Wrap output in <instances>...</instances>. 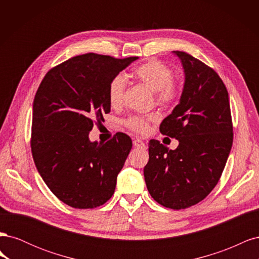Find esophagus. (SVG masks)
<instances>
[{
	"mask_svg": "<svg viewBox=\"0 0 259 259\" xmlns=\"http://www.w3.org/2000/svg\"><path fill=\"white\" fill-rule=\"evenodd\" d=\"M133 145H134L137 148H145L146 147L145 143L143 142V140H140V139H134V140H133Z\"/></svg>",
	"mask_w": 259,
	"mask_h": 259,
	"instance_id": "34e87169",
	"label": "esophagus"
}]
</instances>
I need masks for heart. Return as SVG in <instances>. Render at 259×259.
Returning a JSON list of instances; mask_svg holds the SVG:
<instances>
[{
  "label": "heart",
  "instance_id": "b5f03b06",
  "mask_svg": "<svg viewBox=\"0 0 259 259\" xmlns=\"http://www.w3.org/2000/svg\"><path fill=\"white\" fill-rule=\"evenodd\" d=\"M134 76L147 85L155 93L158 104L163 107L174 106L180 97L179 85L173 80V70L163 62L150 59L135 68ZM126 77L123 74H116L112 77L108 88V100L112 108L122 106L125 90H126ZM155 115L133 116L126 121L127 127L138 133H146L149 123L155 121Z\"/></svg>",
  "mask_w": 259,
  "mask_h": 259
}]
</instances>
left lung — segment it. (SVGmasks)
I'll return each mask as SVG.
<instances>
[{
	"mask_svg": "<svg viewBox=\"0 0 259 259\" xmlns=\"http://www.w3.org/2000/svg\"><path fill=\"white\" fill-rule=\"evenodd\" d=\"M185 72L179 104L160 125L179 142L175 150L149 142L147 189L159 204L182 209L205 199L221 178L233 140L228 91L210 67L174 51Z\"/></svg>",
	"mask_w": 259,
	"mask_h": 259,
	"instance_id": "1",
	"label": "left lung"
}]
</instances>
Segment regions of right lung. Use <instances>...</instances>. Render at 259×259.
Returning a JSON list of instances; mask_svg holds the SVG:
<instances>
[{
	"label": "right lung",
	"instance_id": "1",
	"mask_svg": "<svg viewBox=\"0 0 259 259\" xmlns=\"http://www.w3.org/2000/svg\"><path fill=\"white\" fill-rule=\"evenodd\" d=\"M136 59L80 55L51 69L38 86L31 152L44 183L69 206L97 207L114 193L132 139L117 133L106 144L92 143L89 134L110 112L109 83Z\"/></svg>",
	"mask_w": 259,
	"mask_h": 259
}]
</instances>
